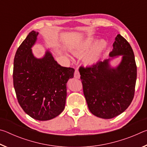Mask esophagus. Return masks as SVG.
Here are the masks:
<instances>
[{
  "instance_id": "obj_1",
  "label": "esophagus",
  "mask_w": 147,
  "mask_h": 147,
  "mask_svg": "<svg viewBox=\"0 0 147 147\" xmlns=\"http://www.w3.org/2000/svg\"><path fill=\"white\" fill-rule=\"evenodd\" d=\"M74 78H78V79H79L80 78V73H79L78 70H77V69H76L75 71H74Z\"/></svg>"
}]
</instances>
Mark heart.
I'll return each instance as SVG.
<instances>
[{
  "mask_svg": "<svg viewBox=\"0 0 147 147\" xmlns=\"http://www.w3.org/2000/svg\"><path fill=\"white\" fill-rule=\"evenodd\" d=\"M97 40L98 39L96 37H89L73 47L72 52L77 56H83L89 52ZM106 47L107 42L105 40L99 41L85 57V63L88 65H92L97 63Z\"/></svg>",
  "mask_w": 147,
  "mask_h": 147,
  "instance_id": "obj_1",
  "label": "heart"
}]
</instances>
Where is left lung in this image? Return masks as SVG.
Masks as SVG:
<instances>
[{
	"mask_svg": "<svg viewBox=\"0 0 147 147\" xmlns=\"http://www.w3.org/2000/svg\"><path fill=\"white\" fill-rule=\"evenodd\" d=\"M111 58L99 61L91 67H80L79 72L89 111L102 119L120 115L132 101L137 79V66L130 45L120 34L115 38ZM123 55L121 63L111 68L109 61Z\"/></svg>",
	"mask_w": 147,
	"mask_h": 147,
	"instance_id": "1",
	"label": "left lung"
}]
</instances>
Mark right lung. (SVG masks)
Segmentation results:
<instances>
[{
	"mask_svg": "<svg viewBox=\"0 0 147 147\" xmlns=\"http://www.w3.org/2000/svg\"><path fill=\"white\" fill-rule=\"evenodd\" d=\"M39 33L32 30L15 55L13 80L17 100L24 112L38 121L56 117L65 108L67 82L73 78L74 69L65 67L54 60L47 50L37 58L32 47Z\"/></svg>",
	"mask_w": 147,
	"mask_h": 147,
	"instance_id": "obj_1",
	"label": "right lung"
}]
</instances>
